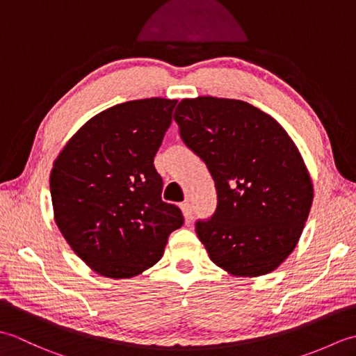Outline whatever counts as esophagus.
<instances>
[{"label":"esophagus","mask_w":356,"mask_h":356,"mask_svg":"<svg viewBox=\"0 0 356 356\" xmlns=\"http://www.w3.org/2000/svg\"><path fill=\"white\" fill-rule=\"evenodd\" d=\"M180 209H182V213H184L185 222L190 223L193 220V208L190 203H182V205H180Z\"/></svg>","instance_id":"obj_1"}]
</instances>
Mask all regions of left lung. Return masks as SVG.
<instances>
[{
  "mask_svg": "<svg viewBox=\"0 0 356 356\" xmlns=\"http://www.w3.org/2000/svg\"><path fill=\"white\" fill-rule=\"evenodd\" d=\"M174 120L216 184L214 216L195 223L211 261L234 277L275 270L297 246L314 200L291 136L268 113L226 97L182 99Z\"/></svg>",
  "mask_w": 356,
  "mask_h": 356,
  "instance_id": "left-lung-1",
  "label": "left lung"
}]
</instances>
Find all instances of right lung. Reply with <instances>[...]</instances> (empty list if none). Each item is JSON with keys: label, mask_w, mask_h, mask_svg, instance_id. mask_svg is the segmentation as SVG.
<instances>
[{"label": "right lung", "mask_w": 356, "mask_h": 356, "mask_svg": "<svg viewBox=\"0 0 356 356\" xmlns=\"http://www.w3.org/2000/svg\"><path fill=\"white\" fill-rule=\"evenodd\" d=\"M176 104L149 97L97 113L53 162L55 222L96 274L115 280L142 274L184 225L180 209L162 200V177L153 163Z\"/></svg>", "instance_id": "1"}]
</instances>
